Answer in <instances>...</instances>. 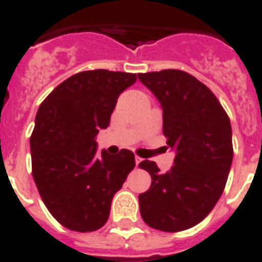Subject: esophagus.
<instances>
[{"instance_id": "esophagus-1", "label": "esophagus", "mask_w": 262, "mask_h": 262, "mask_svg": "<svg viewBox=\"0 0 262 262\" xmlns=\"http://www.w3.org/2000/svg\"><path fill=\"white\" fill-rule=\"evenodd\" d=\"M142 161H144V159H142V158H141V157H136V165H140V163L141 162H142Z\"/></svg>"}]
</instances>
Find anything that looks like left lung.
Listing matches in <instances>:
<instances>
[{"label": "left lung", "mask_w": 262, "mask_h": 262, "mask_svg": "<svg viewBox=\"0 0 262 262\" xmlns=\"http://www.w3.org/2000/svg\"><path fill=\"white\" fill-rule=\"evenodd\" d=\"M138 79L161 103L163 136L175 150L165 174L153 161L138 165L151 177L138 196L141 216L154 229L185 231L212 211L226 187L233 158L231 121L212 91L187 72L163 70Z\"/></svg>", "instance_id": "8db88e82"}]
</instances>
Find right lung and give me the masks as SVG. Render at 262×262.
Instances as JSON below:
<instances>
[{"label": "right lung", "instance_id": "obj_1", "mask_svg": "<svg viewBox=\"0 0 262 262\" xmlns=\"http://www.w3.org/2000/svg\"><path fill=\"white\" fill-rule=\"evenodd\" d=\"M136 74L93 70L72 75L40 104L30 137L31 167L43 203L63 227L101 228L136 161L130 150L97 156L96 136L108 128L118 96Z\"/></svg>", "mask_w": 262, "mask_h": 262}]
</instances>
